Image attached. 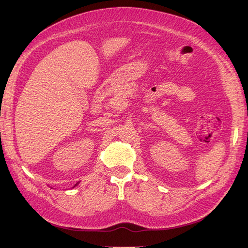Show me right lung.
Masks as SVG:
<instances>
[{"label": "right lung", "instance_id": "right-lung-1", "mask_svg": "<svg viewBox=\"0 0 248 248\" xmlns=\"http://www.w3.org/2000/svg\"><path fill=\"white\" fill-rule=\"evenodd\" d=\"M76 185H77V184H76Z\"/></svg>", "mask_w": 248, "mask_h": 248}]
</instances>
